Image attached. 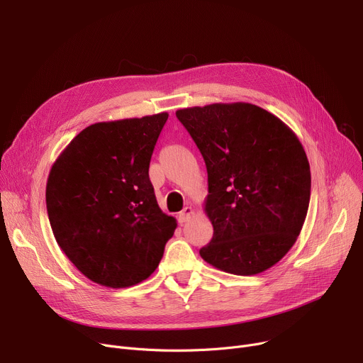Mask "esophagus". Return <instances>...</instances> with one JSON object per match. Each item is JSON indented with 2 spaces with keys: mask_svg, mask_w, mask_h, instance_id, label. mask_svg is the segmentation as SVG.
Instances as JSON below:
<instances>
[{
  "mask_svg": "<svg viewBox=\"0 0 363 363\" xmlns=\"http://www.w3.org/2000/svg\"><path fill=\"white\" fill-rule=\"evenodd\" d=\"M193 213H194V211H193L191 207H185L184 211L179 213V216H178V222H179L181 225H184L185 222L189 220V218H191Z\"/></svg>",
  "mask_w": 363,
  "mask_h": 363,
  "instance_id": "34e87169",
  "label": "esophagus"
}]
</instances>
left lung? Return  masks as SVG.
I'll return each mask as SVG.
<instances>
[{
  "label": "left lung",
  "instance_id": "1",
  "mask_svg": "<svg viewBox=\"0 0 363 363\" xmlns=\"http://www.w3.org/2000/svg\"><path fill=\"white\" fill-rule=\"evenodd\" d=\"M207 169L204 211L213 237L200 256L234 275H256L296 242L311 200V166L296 133L250 103L177 111Z\"/></svg>",
  "mask_w": 363,
  "mask_h": 363
}]
</instances>
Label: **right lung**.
Wrapping results in <instances>:
<instances>
[{
  "instance_id": "add662e5",
  "label": "right lung",
  "mask_w": 363,
  "mask_h": 363,
  "mask_svg": "<svg viewBox=\"0 0 363 363\" xmlns=\"http://www.w3.org/2000/svg\"><path fill=\"white\" fill-rule=\"evenodd\" d=\"M167 113L100 122L76 135L52 164L47 212L57 244L86 278L110 289L147 279L177 219L157 204L148 177Z\"/></svg>"
}]
</instances>
